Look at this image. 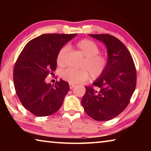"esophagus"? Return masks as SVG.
<instances>
[{"label": "esophagus", "instance_id": "esophagus-1", "mask_svg": "<svg viewBox=\"0 0 151 151\" xmlns=\"http://www.w3.org/2000/svg\"><path fill=\"white\" fill-rule=\"evenodd\" d=\"M75 86V85H74V84H69V86H70V89H72Z\"/></svg>", "mask_w": 151, "mask_h": 151}]
</instances>
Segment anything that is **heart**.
Returning <instances> with one entry per match:
<instances>
[{
	"label": "heart",
	"mask_w": 151,
	"mask_h": 151,
	"mask_svg": "<svg viewBox=\"0 0 151 151\" xmlns=\"http://www.w3.org/2000/svg\"><path fill=\"white\" fill-rule=\"evenodd\" d=\"M75 47L85 57L82 63L84 68L64 70L60 74L63 80L71 84H78L87 81L89 73L93 78H98L103 75L108 66V59L104 55L99 54L100 49L95 42L88 39H82L75 43ZM67 52V47H63L58 51L57 63L61 67L65 65Z\"/></svg>",
	"instance_id": "obj_1"
}]
</instances>
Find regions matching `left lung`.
I'll list each match as a JSON object with an SVG mask.
<instances>
[{
  "label": "left lung",
  "mask_w": 151,
  "mask_h": 151,
  "mask_svg": "<svg viewBox=\"0 0 151 151\" xmlns=\"http://www.w3.org/2000/svg\"><path fill=\"white\" fill-rule=\"evenodd\" d=\"M103 42L107 47L108 66L93 86H85L81 100L88 115L98 121L114 119L130 103L136 88L137 70L132 57L123 43L109 34L88 35Z\"/></svg>",
  "instance_id": "left-lung-1"
}]
</instances>
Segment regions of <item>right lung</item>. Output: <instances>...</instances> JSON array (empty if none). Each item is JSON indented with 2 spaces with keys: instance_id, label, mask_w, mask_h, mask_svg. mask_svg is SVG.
Wrapping results in <instances>:
<instances>
[{
  "instance_id": "right-lung-1",
  "label": "right lung",
  "mask_w": 151,
  "mask_h": 151,
  "mask_svg": "<svg viewBox=\"0 0 151 151\" xmlns=\"http://www.w3.org/2000/svg\"><path fill=\"white\" fill-rule=\"evenodd\" d=\"M76 34H44L27 43L15 63L14 85L20 103L37 116L54 114L69 91L67 82L47 84L46 78L57 68L58 51Z\"/></svg>"
}]
</instances>
